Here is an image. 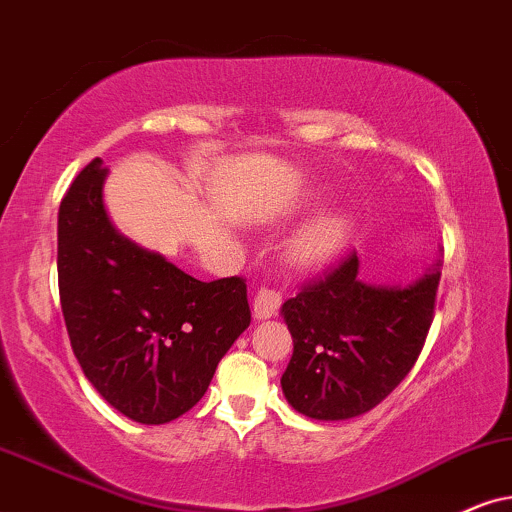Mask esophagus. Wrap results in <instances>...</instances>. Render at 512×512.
<instances>
[{
	"instance_id": "obj_1",
	"label": "esophagus",
	"mask_w": 512,
	"mask_h": 512,
	"mask_svg": "<svg viewBox=\"0 0 512 512\" xmlns=\"http://www.w3.org/2000/svg\"><path fill=\"white\" fill-rule=\"evenodd\" d=\"M278 304H281V295H278L276 290L260 288L255 293V300H252V316H255L257 321L269 319V316L278 309Z\"/></svg>"
}]
</instances>
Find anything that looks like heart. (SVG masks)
Instances as JSON below:
<instances>
[{"mask_svg": "<svg viewBox=\"0 0 512 512\" xmlns=\"http://www.w3.org/2000/svg\"><path fill=\"white\" fill-rule=\"evenodd\" d=\"M349 219L342 212H326L309 222L300 234L295 236L290 257L297 264H316L328 260L347 243Z\"/></svg>", "mask_w": 512, "mask_h": 512, "instance_id": "obj_1", "label": "heart"}]
</instances>
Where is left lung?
I'll use <instances>...</instances> for the list:
<instances>
[{"label": "left lung", "mask_w": 512, "mask_h": 512, "mask_svg": "<svg viewBox=\"0 0 512 512\" xmlns=\"http://www.w3.org/2000/svg\"><path fill=\"white\" fill-rule=\"evenodd\" d=\"M359 257L283 302L293 357L281 378L288 404L314 420H347L378 406L416 364L428 338L437 267L411 286L359 281Z\"/></svg>", "instance_id": "8db88e82"}]
</instances>
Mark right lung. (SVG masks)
<instances>
[{"mask_svg": "<svg viewBox=\"0 0 512 512\" xmlns=\"http://www.w3.org/2000/svg\"><path fill=\"white\" fill-rule=\"evenodd\" d=\"M94 158L58 208V293L70 347L113 409L163 425L198 404L250 326L241 276L203 283L115 229Z\"/></svg>", "mask_w": 512, "mask_h": 512, "instance_id": "add662e5", "label": "right lung"}]
</instances>
